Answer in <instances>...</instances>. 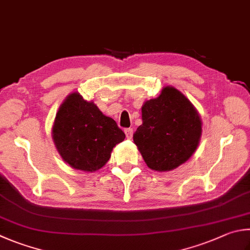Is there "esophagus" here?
I'll return each mask as SVG.
<instances>
[{"label": "esophagus", "instance_id": "34e87169", "mask_svg": "<svg viewBox=\"0 0 250 250\" xmlns=\"http://www.w3.org/2000/svg\"><path fill=\"white\" fill-rule=\"evenodd\" d=\"M125 133L126 139H131V138H132V134H133V130L131 128H128V129L125 130Z\"/></svg>", "mask_w": 250, "mask_h": 250}]
</instances>
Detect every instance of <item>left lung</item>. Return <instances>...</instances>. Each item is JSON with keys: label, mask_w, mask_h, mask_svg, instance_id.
<instances>
[{"label": "left lung", "mask_w": 250, "mask_h": 250, "mask_svg": "<svg viewBox=\"0 0 250 250\" xmlns=\"http://www.w3.org/2000/svg\"><path fill=\"white\" fill-rule=\"evenodd\" d=\"M142 125L133 141L149 168L172 170L187 162L200 142L202 122L185 95L172 86L142 106Z\"/></svg>", "instance_id": "obj_1"}]
</instances>
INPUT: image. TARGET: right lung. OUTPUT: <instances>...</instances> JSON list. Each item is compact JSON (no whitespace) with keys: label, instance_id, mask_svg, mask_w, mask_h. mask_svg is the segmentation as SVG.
<instances>
[{"label":"right lung","instance_id":"1","mask_svg":"<svg viewBox=\"0 0 250 250\" xmlns=\"http://www.w3.org/2000/svg\"><path fill=\"white\" fill-rule=\"evenodd\" d=\"M125 134L93 102L72 93L59 108L52 139L63 161L75 169L95 171L109 161L112 148Z\"/></svg>","mask_w":250,"mask_h":250}]
</instances>
